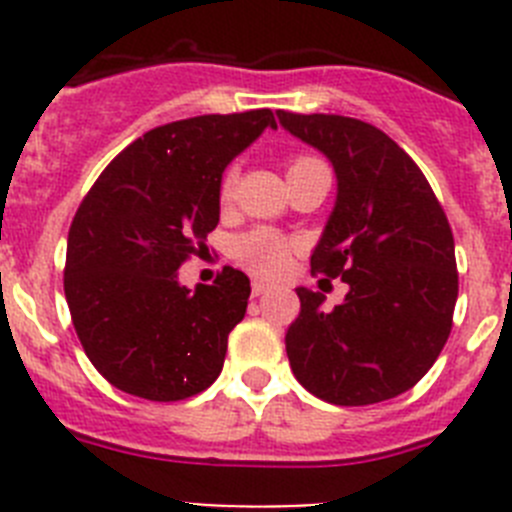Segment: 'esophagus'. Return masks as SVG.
Returning <instances> with one entry per match:
<instances>
[{
	"label": "esophagus",
	"instance_id": "obj_1",
	"mask_svg": "<svg viewBox=\"0 0 512 512\" xmlns=\"http://www.w3.org/2000/svg\"><path fill=\"white\" fill-rule=\"evenodd\" d=\"M269 292H271L269 284H264V282H253L251 284V295L253 297H264V295H269Z\"/></svg>",
	"mask_w": 512,
	"mask_h": 512
}]
</instances>
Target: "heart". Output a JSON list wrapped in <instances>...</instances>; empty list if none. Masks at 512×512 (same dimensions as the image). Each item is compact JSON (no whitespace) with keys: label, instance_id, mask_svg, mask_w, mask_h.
I'll use <instances>...</instances> for the list:
<instances>
[{"label":"heart","instance_id":"heart-1","mask_svg":"<svg viewBox=\"0 0 512 512\" xmlns=\"http://www.w3.org/2000/svg\"><path fill=\"white\" fill-rule=\"evenodd\" d=\"M320 158L307 156V153H297L287 161V174H295V171L305 169V166L315 164ZM235 184V166H228L220 179V194L228 197L233 192ZM230 253L233 259L241 266H246L248 271L259 274V277H279L284 269L289 266V259H292V243L287 238H282L279 233L269 228H256L248 230V233L238 235L230 246Z\"/></svg>","mask_w":512,"mask_h":512}]
</instances>
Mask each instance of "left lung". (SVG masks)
Segmentation results:
<instances>
[{"mask_svg": "<svg viewBox=\"0 0 512 512\" xmlns=\"http://www.w3.org/2000/svg\"><path fill=\"white\" fill-rule=\"evenodd\" d=\"M292 135L330 158L338 197L310 271L348 284L330 312L300 287L289 325L297 382L333 405H374L425 377L454 325L459 295L454 235L441 202L413 158L356 117L279 110Z\"/></svg>", "mask_w": 512, "mask_h": 512, "instance_id": "8db88e82", "label": "left lung"}]
</instances>
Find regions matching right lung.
Segmentation results:
<instances>
[{
    "label": "right lung",
    "instance_id": "1",
    "mask_svg": "<svg viewBox=\"0 0 512 512\" xmlns=\"http://www.w3.org/2000/svg\"><path fill=\"white\" fill-rule=\"evenodd\" d=\"M266 128H277L271 110L153 128L117 153L81 200L63 292L89 361L117 390L153 402L187 400L223 369L251 282L223 266L215 282L192 292L176 274L207 251L225 166Z\"/></svg>",
    "mask_w": 512,
    "mask_h": 512
}]
</instances>
